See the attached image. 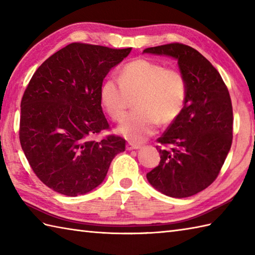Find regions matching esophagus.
Listing matches in <instances>:
<instances>
[{"label": "esophagus", "mask_w": 255, "mask_h": 255, "mask_svg": "<svg viewBox=\"0 0 255 255\" xmlns=\"http://www.w3.org/2000/svg\"><path fill=\"white\" fill-rule=\"evenodd\" d=\"M139 148H140V144H138V143H132V142L127 143V150H136Z\"/></svg>", "instance_id": "34e87169"}]
</instances>
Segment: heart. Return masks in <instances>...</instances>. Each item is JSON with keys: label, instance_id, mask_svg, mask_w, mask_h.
<instances>
[{"label": "heart", "instance_id": "heart-1", "mask_svg": "<svg viewBox=\"0 0 255 255\" xmlns=\"http://www.w3.org/2000/svg\"><path fill=\"white\" fill-rule=\"evenodd\" d=\"M134 100L136 112L119 125L117 132L131 142L152 136L161 124H170L180 116L187 99L184 75L164 64L136 59L123 67L119 80L107 78L100 90L101 105L113 121L119 122Z\"/></svg>", "mask_w": 255, "mask_h": 255}]
</instances>
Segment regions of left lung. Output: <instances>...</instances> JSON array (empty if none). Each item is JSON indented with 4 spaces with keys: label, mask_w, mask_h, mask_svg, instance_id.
<instances>
[{
    "label": "left lung",
    "mask_w": 255,
    "mask_h": 255,
    "mask_svg": "<svg viewBox=\"0 0 255 255\" xmlns=\"http://www.w3.org/2000/svg\"><path fill=\"white\" fill-rule=\"evenodd\" d=\"M143 52L175 58L187 84L185 106L156 140L165 148L156 145L160 163L147 178L170 197L193 196L217 178L231 148L229 91L217 69L192 47L173 42Z\"/></svg>",
    "instance_id": "1"
}]
</instances>
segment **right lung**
<instances>
[{
    "mask_svg": "<svg viewBox=\"0 0 255 255\" xmlns=\"http://www.w3.org/2000/svg\"><path fill=\"white\" fill-rule=\"evenodd\" d=\"M131 48L72 42L36 70L20 102L19 141L39 180L55 192L78 196L104 181L126 140L108 134L100 90L110 70Z\"/></svg>",
    "mask_w": 255,
    "mask_h": 255,
    "instance_id": "add662e5",
    "label": "right lung"
}]
</instances>
